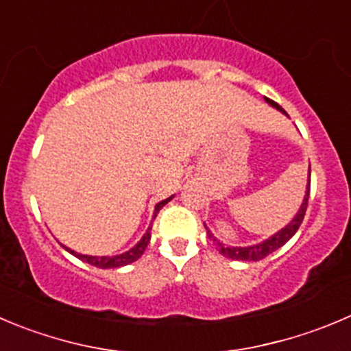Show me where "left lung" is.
Segmentation results:
<instances>
[{
	"instance_id": "left-lung-1",
	"label": "left lung",
	"mask_w": 351,
	"mask_h": 351,
	"mask_svg": "<svg viewBox=\"0 0 351 351\" xmlns=\"http://www.w3.org/2000/svg\"><path fill=\"white\" fill-rule=\"evenodd\" d=\"M265 99H267V103H270L272 106H276L278 110H281L282 113H286L285 110L278 105V103L272 101V99H269V98H265ZM308 195H310V182H308V188H306L305 199H303V203H302V208L298 210V213H296L295 219H293L291 222H289L288 226L282 229V231H279L278 234H274L272 238H269L267 241L260 243V245L248 246V248H229V246H223L217 241L219 252L222 253L223 256H228V258H231V260H245V262H258V260L265 258L267 255H270L272 252H276L278 248H281L282 245H286V243H288L289 239L295 236V232L298 231V228L302 226V222H303V217H305L306 206H308ZM208 236H212V234L208 232ZM213 241H215V238H213Z\"/></svg>"
}]
</instances>
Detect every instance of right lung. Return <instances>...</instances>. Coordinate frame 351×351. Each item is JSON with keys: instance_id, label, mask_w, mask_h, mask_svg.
Returning <instances> with one entry per match:
<instances>
[{"instance_id": "right-lung-1", "label": "right lung", "mask_w": 351, "mask_h": 351, "mask_svg": "<svg viewBox=\"0 0 351 351\" xmlns=\"http://www.w3.org/2000/svg\"><path fill=\"white\" fill-rule=\"evenodd\" d=\"M170 199H172V196L167 199H163V202H160L158 205L155 206V217H156V213L162 210V206H165ZM149 239H152V228L146 231V234L143 236V239L134 246V248L129 250V252H125V253H122V255H117V256H89V255H81V253H75L69 248L66 250H69L73 256H77L79 260H84V262L91 263V265L98 267V269H115V267H123V265H129V263L136 262V260H138L139 256L145 253Z\"/></svg>"}]
</instances>
